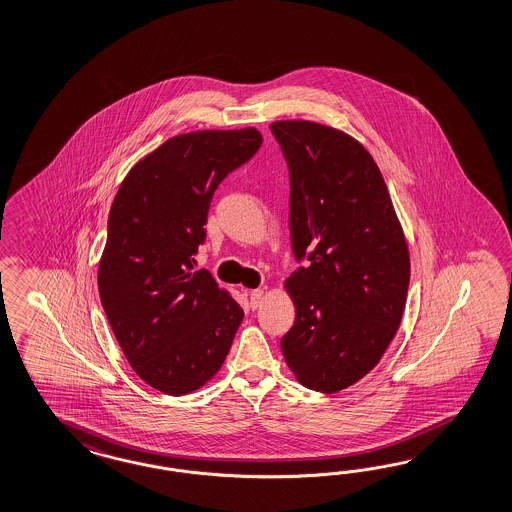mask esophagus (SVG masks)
Returning a JSON list of instances; mask_svg holds the SVG:
<instances>
[{
  "label": "esophagus",
  "mask_w": 512,
  "mask_h": 512,
  "mask_svg": "<svg viewBox=\"0 0 512 512\" xmlns=\"http://www.w3.org/2000/svg\"><path fill=\"white\" fill-rule=\"evenodd\" d=\"M263 298V289H255V291H251V294H249V304H251V307H253V309H257V307L261 305V302H263Z\"/></svg>",
  "instance_id": "34e87169"
}]
</instances>
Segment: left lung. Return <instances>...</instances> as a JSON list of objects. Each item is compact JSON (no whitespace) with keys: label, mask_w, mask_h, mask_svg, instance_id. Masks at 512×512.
<instances>
[{"label":"left lung","mask_w":512,"mask_h":512,"mask_svg":"<svg viewBox=\"0 0 512 512\" xmlns=\"http://www.w3.org/2000/svg\"><path fill=\"white\" fill-rule=\"evenodd\" d=\"M291 173L292 249L309 266L285 281L296 320L281 352L296 380L337 393L371 373L399 330L410 251L371 152L339 128L274 121Z\"/></svg>","instance_id":"1"}]
</instances>
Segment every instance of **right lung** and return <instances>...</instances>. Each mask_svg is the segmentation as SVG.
<instances>
[{
    "label": "right lung",
    "instance_id": "1",
    "mask_svg": "<svg viewBox=\"0 0 512 512\" xmlns=\"http://www.w3.org/2000/svg\"><path fill=\"white\" fill-rule=\"evenodd\" d=\"M261 143L253 126L173 136L132 166L111 203L100 302L132 369L166 395L210 382L242 324V307L194 270V255L214 190Z\"/></svg>",
    "mask_w": 512,
    "mask_h": 512
}]
</instances>
